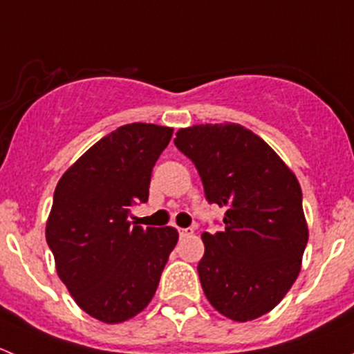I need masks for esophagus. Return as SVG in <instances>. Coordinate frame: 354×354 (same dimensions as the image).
Instances as JSON below:
<instances>
[{"instance_id": "obj_1", "label": "esophagus", "mask_w": 354, "mask_h": 354, "mask_svg": "<svg viewBox=\"0 0 354 354\" xmlns=\"http://www.w3.org/2000/svg\"><path fill=\"white\" fill-rule=\"evenodd\" d=\"M178 233H180L181 238H185V236H190V234H194V230H192V227H178Z\"/></svg>"}]
</instances>
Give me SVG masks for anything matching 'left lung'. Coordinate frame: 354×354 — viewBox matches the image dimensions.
I'll return each instance as SVG.
<instances>
[{
  "mask_svg": "<svg viewBox=\"0 0 354 354\" xmlns=\"http://www.w3.org/2000/svg\"><path fill=\"white\" fill-rule=\"evenodd\" d=\"M174 145L197 167L223 231L203 233L198 277L210 305L234 322L259 319L286 296L308 241L295 173L241 124H195Z\"/></svg>",
  "mask_w": 354,
  "mask_h": 354,
  "instance_id": "1",
  "label": "left lung"
}]
</instances>
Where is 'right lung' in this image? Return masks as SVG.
Returning a JSON list of instances; mask_svg holds the SVG:
<instances>
[{
    "label": "right lung",
    "mask_w": 354,
    "mask_h": 354,
    "mask_svg": "<svg viewBox=\"0 0 354 354\" xmlns=\"http://www.w3.org/2000/svg\"><path fill=\"white\" fill-rule=\"evenodd\" d=\"M173 128L130 123L92 145L58 181L46 224L56 272L84 312L104 324L140 313L178 243L171 226H131Z\"/></svg>",
    "instance_id": "obj_1"
}]
</instances>
